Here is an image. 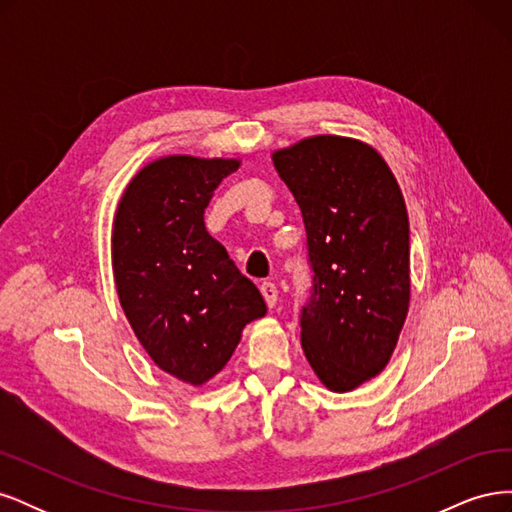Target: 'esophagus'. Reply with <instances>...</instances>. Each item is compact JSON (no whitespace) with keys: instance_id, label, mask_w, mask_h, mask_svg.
Masks as SVG:
<instances>
[{"instance_id":"1","label":"esophagus","mask_w":512,"mask_h":512,"mask_svg":"<svg viewBox=\"0 0 512 512\" xmlns=\"http://www.w3.org/2000/svg\"><path fill=\"white\" fill-rule=\"evenodd\" d=\"M260 292H262V297H265L267 305H269V307H275L277 294H280V290H277V286H275L273 282H265V284L260 286Z\"/></svg>"}]
</instances>
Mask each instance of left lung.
Wrapping results in <instances>:
<instances>
[{
	"mask_svg": "<svg viewBox=\"0 0 512 512\" xmlns=\"http://www.w3.org/2000/svg\"><path fill=\"white\" fill-rule=\"evenodd\" d=\"M303 213L312 294L301 346L320 382L346 393L389 363L410 303V224L380 153L344 136H312L273 153Z\"/></svg>",
	"mask_w": 512,
	"mask_h": 512,
	"instance_id": "left-lung-1",
	"label": "left lung"
}]
</instances>
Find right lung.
<instances>
[{
  "instance_id": "right-lung-1",
  "label": "right lung",
  "mask_w": 512,
  "mask_h": 512,
  "mask_svg": "<svg viewBox=\"0 0 512 512\" xmlns=\"http://www.w3.org/2000/svg\"><path fill=\"white\" fill-rule=\"evenodd\" d=\"M239 160L168 156L123 192L113 275L138 342L166 374L194 386L228 363L247 322L267 314L258 288L205 228V209Z\"/></svg>"
}]
</instances>
